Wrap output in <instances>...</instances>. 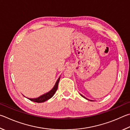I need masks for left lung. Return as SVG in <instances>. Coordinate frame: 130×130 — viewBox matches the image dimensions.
<instances>
[{
    "mask_svg": "<svg viewBox=\"0 0 130 130\" xmlns=\"http://www.w3.org/2000/svg\"><path fill=\"white\" fill-rule=\"evenodd\" d=\"M80 95H81V96H82V97H83V98H85V96H83V95H81V94H80Z\"/></svg>",
    "mask_w": 130,
    "mask_h": 130,
    "instance_id": "8db88e82",
    "label": "left lung"
}]
</instances>
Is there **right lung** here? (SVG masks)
I'll return each instance as SVG.
<instances>
[{
  "mask_svg": "<svg viewBox=\"0 0 130 130\" xmlns=\"http://www.w3.org/2000/svg\"><path fill=\"white\" fill-rule=\"evenodd\" d=\"M59 80H60V77H59V79H58V80L56 81V82L55 83V85L54 88H52L50 92L42 95V96H40V97L37 98H35V99L28 98V99L29 100H30L31 101L36 102V103H42V102H44L45 101H47V100L50 99V98H51L54 96L55 93L56 92L57 89H58Z\"/></svg>",
  "mask_w": 130,
  "mask_h": 130,
  "instance_id": "add662e5",
  "label": "right lung"
}]
</instances>
